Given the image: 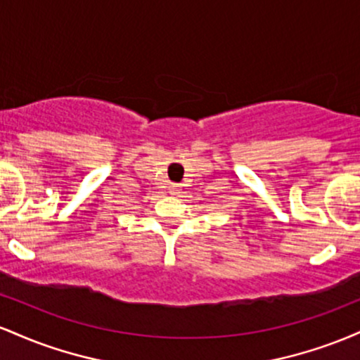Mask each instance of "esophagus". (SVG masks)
<instances>
[{"label": "esophagus", "mask_w": 360, "mask_h": 360, "mask_svg": "<svg viewBox=\"0 0 360 360\" xmlns=\"http://www.w3.org/2000/svg\"><path fill=\"white\" fill-rule=\"evenodd\" d=\"M179 191H181V188L177 184H174V186H171V193L172 194H179Z\"/></svg>", "instance_id": "34e87169"}]
</instances>
